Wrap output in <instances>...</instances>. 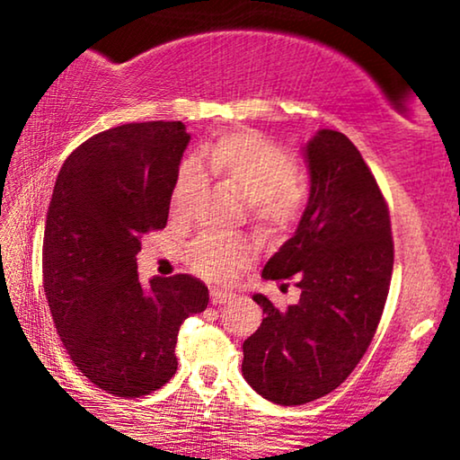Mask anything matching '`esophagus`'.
Listing matches in <instances>:
<instances>
[{
  "instance_id": "1",
  "label": "esophagus",
  "mask_w": 460,
  "mask_h": 460,
  "mask_svg": "<svg viewBox=\"0 0 460 460\" xmlns=\"http://www.w3.org/2000/svg\"><path fill=\"white\" fill-rule=\"evenodd\" d=\"M209 297H211V304H213V305H219V304H226V301L234 299V293L222 291V288H211Z\"/></svg>"
}]
</instances>
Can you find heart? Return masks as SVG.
<instances>
[{"mask_svg":"<svg viewBox=\"0 0 460 460\" xmlns=\"http://www.w3.org/2000/svg\"><path fill=\"white\" fill-rule=\"evenodd\" d=\"M200 169L234 186L261 222L280 228L299 217L304 188L297 180V163L287 150L253 131L226 134L216 142L203 144L197 161L186 159L181 163L169 200L173 217L186 216L203 181ZM249 257L251 244L244 238L216 232H203L184 251L188 266L209 280H230Z\"/></svg>","mask_w":460,"mask_h":460,"instance_id":"heart-1","label":"heart"}]
</instances>
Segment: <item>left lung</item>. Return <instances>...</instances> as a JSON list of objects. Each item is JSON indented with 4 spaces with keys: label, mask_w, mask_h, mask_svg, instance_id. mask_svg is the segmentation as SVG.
<instances>
[{
    "label": "left lung",
    "mask_w": 460,
    "mask_h": 460,
    "mask_svg": "<svg viewBox=\"0 0 460 460\" xmlns=\"http://www.w3.org/2000/svg\"><path fill=\"white\" fill-rule=\"evenodd\" d=\"M304 159L305 209L261 272L297 280L299 301L279 310L255 293L266 318L243 343L244 381L280 406L307 404L348 379L373 341L394 270L389 211L360 150L341 131L318 129Z\"/></svg>",
    "instance_id": "1"
}]
</instances>
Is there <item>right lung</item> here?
<instances>
[{"label":"right lung","instance_id":"right-lung-1","mask_svg":"<svg viewBox=\"0 0 460 460\" xmlns=\"http://www.w3.org/2000/svg\"><path fill=\"white\" fill-rule=\"evenodd\" d=\"M190 142L181 121L96 134L60 167L43 232V291L75 367L117 398L153 394L178 370L180 324L209 304L199 279H137L140 238L167 226Z\"/></svg>","mask_w":460,"mask_h":460}]
</instances>
